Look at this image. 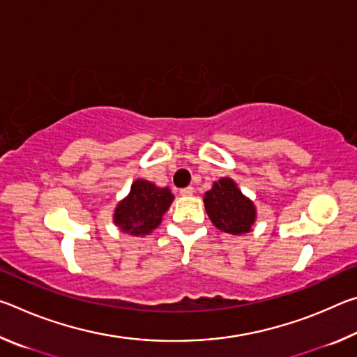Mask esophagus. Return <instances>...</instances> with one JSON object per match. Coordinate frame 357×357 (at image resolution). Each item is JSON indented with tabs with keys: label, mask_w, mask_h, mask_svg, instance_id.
Returning a JSON list of instances; mask_svg holds the SVG:
<instances>
[{
	"label": "esophagus",
	"mask_w": 357,
	"mask_h": 357,
	"mask_svg": "<svg viewBox=\"0 0 357 357\" xmlns=\"http://www.w3.org/2000/svg\"><path fill=\"white\" fill-rule=\"evenodd\" d=\"M179 193L183 197H189V195H192V193H193V187H184V189L179 190Z\"/></svg>",
	"instance_id": "1"
}]
</instances>
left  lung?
Segmentation results:
<instances>
[{"label":"left lung","mask_w":357,"mask_h":357,"mask_svg":"<svg viewBox=\"0 0 357 357\" xmlns=\"http://www.w3.org/2000/svg\"><path fill=\"white\" fill-rule=\"evenodd\" d=\"M204 208L215 228L229 234L249 233L257 219L255 204L229 178L215 181L204 193Z\"/></svg>","instance_id":"left-lung-1"}]
</instances>
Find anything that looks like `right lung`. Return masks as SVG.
I'll use <instances>...</instances> for the list:
<instances>
[{
  "instance_id": "1",
  "label": "right lung",
  "mask_w": 357,
  "mask_h": 357,
  "mask_svg": "<svg viewBox=\"0 0 357 357\" xmlns=\"http://www.w3.org/2000/svg\"><path fill=\"white\" fill-rule=\"evenodd\" d=\"M174 200L168 187H157L146 179H137L129 195L118 203L113 222L121 231L130 236H144L160 225L172 202Z\"/></svg>"
}]
</instances>
